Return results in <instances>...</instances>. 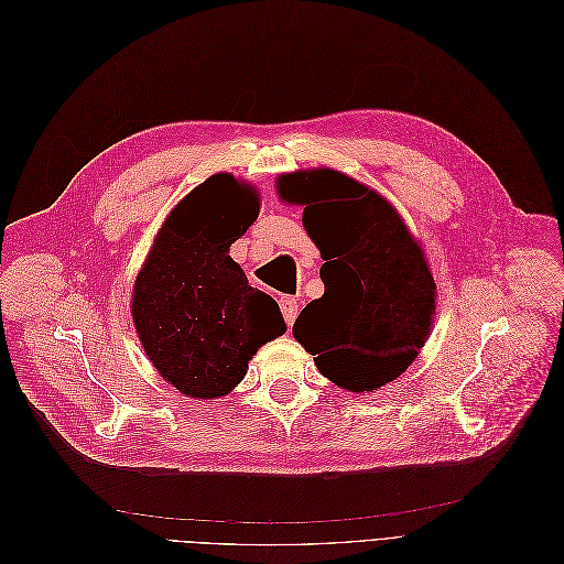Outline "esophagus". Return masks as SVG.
Listing matches in <instances>:
<instances>
[{"label":"esophagus","mask_w":564,"mask_h":564,"mask_svg":"<svg viewBox=\"0 0 564 564\" xmlns=\"http://www.w3.org/2000/svg\"><path fill=\"white\" fill-rule=\"evenodd\" d=\"M280 310H282V316H284V321H286V326H291V324H293V321H296V316H299L301 303H299L296 299H291V296H284V299L280 301Z\"/></svg>","instance_id":"obj_1"}]
</instances>
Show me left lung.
<instances>
[{
    "mask_svg": "<svg viewBox=\"0 0 564 564\" xmlns=\"http://www.w3.org/2000/svg\"><path fill=\"white\" fill-rule=\"evenodd\" d=\"M275 191L303 206V227L324 259L326 291L305 305L293 337L341 390H381L434 328L436 282L424 250L386 197L344 172L280 174Z\"/></svg>",
    "mask_w": 564,
    "mask_h": 564,
    "instance_id": "obj_1",
    "label": "left lung"
}]
</instances>
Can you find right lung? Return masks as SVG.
Segmentation results:
<instances>
[{"instance_id":"obj_1","label":"right lung","mask_w":564,"mask_h":564,"mask_svg":"<svg viewBox=\"0 0 564 564\" xmlns=\"http://www.w3.org/2000/svg\"><path fill=\"white\" fill-rule=\"evenodd\" d=\"M259 191L208 176L158 229L132 286L130 314L147 358L183 397L220 399L263 344L286 333L278 303L250 286L229 248L259 216Z\"/></svg>"}]
</instances>
